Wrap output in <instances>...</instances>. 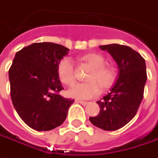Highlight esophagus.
Returning a JSON list of instances; mask_svg holds the SVG:
<instances>
[{
  "instance_id": "1",
  "label": "esophagus",
  "mask_w": 158,
  "mask_h": 158,
  "mask_svg": "<svg viewBox=\"0 0 158 158\" xmlns=\"http://www.w3.org/2000/svg\"><path fill=\"white\" fill-rule=\"evenodd\" d=\"M76 102L79 103V104H81L82 106H86V105H88V102H86V101H82V100H79V99H77L76 100Z\"/></svg>"
}]
</instances>
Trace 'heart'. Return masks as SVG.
Wrapping results in <instances>:
<instances>
[{"label": "heart", "instance_id": "b5f03b06", "mask_svg": "<svg viewBox=\"0 0 158 158\" xmlns=\"http://www.w3.org/2000/svg\"><path fill=\"white\" fill-rule=\"evenodd\" d=\"M82 61L92 67L87 76L86 82L73 84L68 90L71 98L89 99L94 98L100 93V87L106 88L112 84L116 77V72L112 66L106 64V59L99 53H88L81 57ZM58 77L64 84L70 85L75 81V71L72 60L64 58L59 62L57 68Z\"/></svg>", "mask_w": 158, "mask_h": 158}]
</instances>
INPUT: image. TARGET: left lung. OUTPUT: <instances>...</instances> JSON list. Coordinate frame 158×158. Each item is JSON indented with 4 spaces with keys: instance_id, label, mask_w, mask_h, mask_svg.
Masks as SVG:
<instances>
[{
    "instance_id": "1",
    "label": "left lung",
    "mask_w": 158,
    "mask_h": 158,
    "mask_svg": "<svg viewBox=\"0 0 158 158\" xmlns=\"http://www.w3.org/2000/svg\"><path fill=\"white\" fill-rule=\"evenodd\" d=\"M99 48L111 55L119 71L108 94L97 101L99 115L89 120L104 130H117L134 118L141 103L147 79L145 61L130 47L110 44Z\"/></svg>"
}]
</instances>
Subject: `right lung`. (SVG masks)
<instances>
[{
	"label": "right lung",
	"mask_w": 158,
	"mask_h": 158,
	"mask_svg": "<svg viewBox=\"0 0 158 158\" xmlns=\"http://www.w3.org/2000/svg\"><path fill=\"white\" fill-rule=\"evenodd\" d=\"M69 49L52 42L32 43L15 54L9 76L11 98L20 118L37 131L63 123L74 99L59 95V62Z\"/></svg>",
	"instance_id": "obj_1"
}]
</instances>
